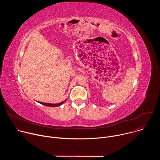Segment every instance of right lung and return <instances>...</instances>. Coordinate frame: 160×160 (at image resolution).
Instances as JSON below:
<instances>
[{
  "mask_svg": "<svg viewBox=\"0 0 160 160\" xmlns=\"http://www.w3.org/2000/svg\"><path fill=\"white\" fill-rule=\"evenodd\" d=\"M64 101L63 102H59V103H58V104H49V103H44V102H40V104L44 105V106H51V107H56V106H59L60 105H61L63 102H64Z\"/></svg>",
  "mask_w": 160,
  "mask_h": 160,
  "instance_id": "obj_1",
  "label": "right lung"
}]
</instances>
